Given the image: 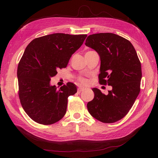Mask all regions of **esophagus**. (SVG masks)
Returning a JSON list of instances; mask_svg holds the SVG:
<instances>
[{
    "mask_svg": "<svg viewBox=\"0 0 158 158\" xmlns=\"http://www.w3.org/2000/svg\"><path fill=\"white\" fill-rule=\"evenodd\" d=\"M82 91H84L83 88H78V93H81L82 92Z\"/></svg>",
    "mask_w": 158,
    "mask_h": 158,
    "instance_id": "34e87169",
    "label": "esophagus"
}]
</instances>
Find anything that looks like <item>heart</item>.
<instances>
[{
  "label": "heart",
  "instance_id": "1",
  "mask_svg": "<svg viewBox=\"0 0 158 158\" xmlns=\"http://www.w3.org/2000/svg\"><path fill=\"white\" fill-rule=\"evenodd\" d=\"M89 52V51H88ZM78 81L81 85H86L88 84V81L84 78H79Z\"/></svg>",
  "mask_w": 158,
  "mask_h": 158
}]
</instances>
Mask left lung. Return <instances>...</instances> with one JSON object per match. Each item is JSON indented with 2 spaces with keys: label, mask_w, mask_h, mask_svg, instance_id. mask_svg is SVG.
Segmentation results:
<instances>
[{
  "label": "left lung",
  "mask_w": 158,
  "mask_h": 158,
  "mask_svg": "<svg viewBox=\"0 0 158 158\" xmlns=\"http://www.w3.org/2000/svg\"><path fill=\"white\" fill-rule=\"evenodd\" d=\"M85 45L94 49L101 60L99 82L111 85L105 95L93 88L94 98L87 104L91 115L104 123L121 120L130 111L140 91V61L131 43L112 33L89 35Z\"/></svg>",
  "instance_id": "left-lung-1"
}]
</instances>
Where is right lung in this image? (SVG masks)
Returning <instances> with one entry per match:
<instances>
[{
  "label": "right lung",
  "mask_w": 158,
  "mask_h": 158,
  "mask_svg": "<svg viewBox=\"0 0 158 158\" xmlns=\"http://www.w3.org/2000/svg\"><path fill=\"white\" fill-rule=\"evenodd\" d=\"M87 35L53 33L32 40L19 62L18 95L25 112L33 121L52 125L66 112L68 98L77 92L71 82L57 89L51 78L66 67L72 55L83 44Z\"/></svg>",
  "instance_id": "1"
}]
</instances>
